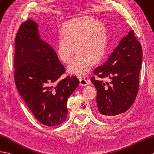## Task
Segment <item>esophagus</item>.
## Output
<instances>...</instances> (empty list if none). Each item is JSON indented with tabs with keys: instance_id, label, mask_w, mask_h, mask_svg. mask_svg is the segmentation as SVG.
I'll use <instances>...</instances> for the list:
<instances>
[{
	"instance_id": "1",
	"label": "esophagus",
	"mask_w": 154,
	"mask_h": 154,
	"mask_svg": "<svg viewBox=\"0 0 154 154\" xmlns=\"http://www.w3.org/2000/svg\"><path fill=\"white\" fill-rule=\"evenodd\" d=\"M80 85L82 86H86L90 84V81H89L85 77H80Z\"/></svg>"
}]
</instances>
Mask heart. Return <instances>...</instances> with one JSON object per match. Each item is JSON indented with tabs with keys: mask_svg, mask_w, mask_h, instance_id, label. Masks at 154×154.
Here are the masks:
<instances>
[{
	"mask_svg": "<svg viewBox=\"0 0 154 154\" xmlns=\"http://www.w3.org/2000/svg\"><path fill=\"white\" fill-rule=\"evenodd\" d=\"M57 40L56 52L64 63H69L77 51L79 54L67 67L69 72L78 76L85 75L92 63H96L104 55L108 34L104 25L89 16L71 20L62 27ZM78 50H77L76 49Z\"/></svg>",
	"mask_w": 154,
	"mask_h": 154,
	"instance_id": "heart-1",
	"label": "heart"
}]
</instances>
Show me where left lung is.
<instances>
[{
  "label": "left lung",
  "instance_id": "1",
  "mask_svg": "<svg viewBox=\"0 0 154 154\" xmlns=\"http://www.w3.org/2000/svg\"><path fill=\"white\" fill-rule=\"evenodd\" d=\"M142 61L141 45L131 30L106 63L94 69L93 73L100 79L92 77L91 81L97 90L96 103L101 117L115 116L130 108L138 91Z\"/></svg>",
  "mask_w": 154,
  "mask_h": 154
}]
</instances>
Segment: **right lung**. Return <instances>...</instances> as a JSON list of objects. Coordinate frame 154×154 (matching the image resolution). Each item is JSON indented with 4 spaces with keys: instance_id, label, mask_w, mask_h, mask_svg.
<instances>
[{
    "instance_id": "right-lung-1",
    "label": "right lung",
    "mask_w": 154,
    "mask_h": 154,
    "mask_svg": "<svg viewBox=\"0 0 154 154\" xmlns=\"http://www.w3.org/2000/svg\"><path fill=\"white\" fill-rule=\"evenodd\" d=\"M38 26L28 20L17 31L14 80L35 117L46 126H57L66 119L67 99L79 81L73 75L60 79L65 68L52 46L41 38Z\"/></svg>"
}]
</instances>
